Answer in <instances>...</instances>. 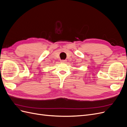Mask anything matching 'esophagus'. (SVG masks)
Listing matches in <instances>:
<instances>
[{
    "instance_id": "1",
    "label": "esophagus",
    "mask_w": 127,
    "mask_h": 127,
    "mask_svg": "<svg viewBox=\"0 0 127 127\" xmlns=\"http://www.w3.org/2000/svg\"><path fill=\"white\" fill-rule=\"evenodd\" d=\"M61 62H62V63L66 62V60H61Z\"/></svg>"
}]
</instances>
